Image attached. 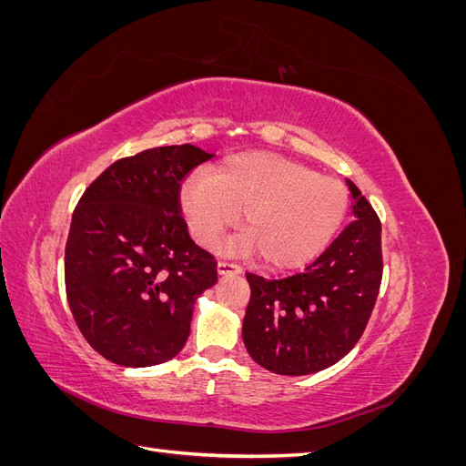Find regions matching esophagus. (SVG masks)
<instances>
[{
    "mask_svg": "<svg viewBox=\"0 0 466 466\" xmlns=\"http://www.w3.org/2000/svg\"><path fill=\"white\" fill-rule=\"evenodd\" d=\"M218 272H219V276H238V274H243V268L235 262L223 260L218 266Z\"/></svg>",
    "mask_w": 466,
    "mask_h": 466,
    "instance_id": "34e87169",
    "label": "esophagus"
}]
</instances>
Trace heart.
<instances>
[{
  "mask_svg": "<svg viewBox=\"0 0 466 466\" xmlns=\"http://www.w3.org/2000/svg\"><path fill=\"white\" fill-rule=\"evenodd\" d=\"M194 237L216 247L243 211L245 245L264 264L291 270L330 245L348 211V190L338 178L279 155H231L209 177L188 180L180 194Z\"/></svg>",
  "mask_w": 466,
  "mask_h": 466,
  "instance_id": "1",
  "label": "heart"
}]
</instances>
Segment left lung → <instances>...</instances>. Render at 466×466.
I'll list each match as a JSON object with an SVG mask.
<instances>
[{
  "label": "left lung",
  "instance_id": "obj_1",
  "mask_svg": "<svg viewBox=\"0 0 466 466\" xmlns=\"http://www.w3.org/2000/svg\"><path fill=\"white\" fill-rule=\"evenodd\" d=\"M354 221L303 272L281 279L247 274L250 301L243 342L250 358L278 375L330 368L358 344L383 278L380 221L351 180Z\"/></svg>",
  "mask_w": 466,
  "mask_h": 466
}]
</instances>
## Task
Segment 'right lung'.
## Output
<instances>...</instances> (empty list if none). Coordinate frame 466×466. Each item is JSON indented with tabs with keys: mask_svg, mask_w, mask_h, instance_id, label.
<instances>
[{
	"mask_svg": "<svg viewBox=\"0 0 466 466\" xmlns=\"http://www.w3.org/2000/svg\"><path fill=\"white\" fill-rule=\"evenodd\" d=\"M214 157L165 146L112 163L83 192L66 243V293L83 338L124 368L173 360L218 262L180 216V182Z\"/></svg>",
	"mask_w": 466,
	"mask_h": 466,
	"instance_id": "obj_1",
	"label": "right lung"
}]
</instances>
